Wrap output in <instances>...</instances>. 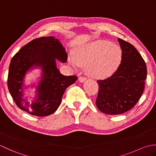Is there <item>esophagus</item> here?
Here are the masks:
<instances>
[{"mask_svg": "<svg viewBox=\"0 0 156 156\" xmlns=\"http://www.w3.org/2000/svg\"><path fill=\"white\" fill-rule=\"evenodd\" d=\"M86 80H87V78H86L85 77H83V76H80V77H79V78H78V80L80 82H83Z\"/></svg>", "mask_w": 156, "mask_h": 156, "instance_id": "1", "label": "esophagus"}]
</instances>
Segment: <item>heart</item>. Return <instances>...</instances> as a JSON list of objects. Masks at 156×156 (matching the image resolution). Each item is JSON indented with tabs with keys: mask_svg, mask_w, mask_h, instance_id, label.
Listing matches in <instances>:
<instances>
[{
	"mask_svg": "<svg viewBox=\"0 0 156 156\" xmlns=\"http://www.w3.org/2000/svg\"><path fill=\"white\" fill-rule=\"evenodd\" d=\"M121 59L118 45L107 41H96L86 44L76 52L69 62L75 68L87 66L88 74L94 78H104L112 74Z\"/></svg>",
	"mask_w": 156,
	"mask_h": 156,
	"instance_id": "b5f03b06",
	"label": "heart"
}]
</instances>
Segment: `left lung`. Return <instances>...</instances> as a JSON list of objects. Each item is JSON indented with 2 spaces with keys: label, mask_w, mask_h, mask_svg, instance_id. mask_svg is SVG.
I'll use <instances>...</instances> for the list:
<instances>
[{
  "label": "left lung",
  "mask_w": 156,
  "mask_h": 156,
  "mask_svg": "<svg viewBox=\"0 0 156 156\" xmlns=\"http://www.w3.org/2000/svg\"><path fill=\"white\" fill-rule=\"evenodd\" d=\"M122 49L121 64L105 80H98V108L108 115H120L133 108L144 92L147 78L144 59L133 45L118 38Z\"/></svg>",
  "instance_id": "1"
}]
</instances>
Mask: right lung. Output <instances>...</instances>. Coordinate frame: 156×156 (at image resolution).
<instances>
[{"label":"right lung","mask_w":156,"mask_h":156,"mask_svg":"<svg viewBox=\"0 0 156 156\" xmlns=\"http://www.w3.org/2000/svg\"><path fill=\"white\" fill-rule=\"evenodd\" d=\"M68 55L61 43L54 37L35 39L13 56L9 66L8 88L17 107L32 115L48 116L57 110L66 89L77 80L75 76H64L56 66L55 59L67 61ZM33 67L42 69L37 94L31 104L22 98L23 82L27 71Z\"/></svg>","instance_id":"obj_1"}]
</instances>
